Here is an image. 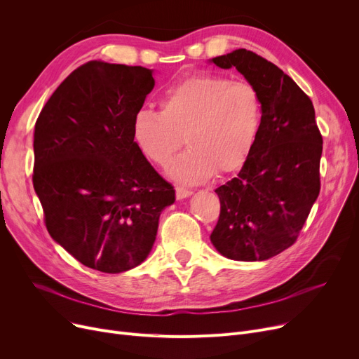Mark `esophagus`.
Returning <instances> with one entry per match:
<instances>
[{
    "mask_svg": "<svg viewBox=\"0 0 359 359\" xmlns=\"http://www.w3.org/2000/svg\"><path fill=\"white\" fill-rule=\"evenodd\" d=\"M191 195H192V191H191V189H187V187H184V186H182V184H177V186H176V198H177V199H184V198L191 196Z\"/></svg>",
    "mask_w": 359,
    "mask_h": 359,
    "instance_id": "esophagus-1",
    "label": "esophagus"
}]
</instances>
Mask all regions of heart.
Instances as JSON below:
<instances>
[{"label":"heart","mask_w":359,"mask_h":359,"mask_svg":"<svg viewBox=\"0 0 359 359\" xmlns=\"http://www.w3.org/2000/svg\"><path fill=\"white\" fill-rule=\"evenodd\" d=\"M263 121L259 90L249 81L221 74H195L168 86L160 111L140 109L132 119V138L151 163L167 165L175 179L199 183L215 170L230 173L248 161Z\"/></svg>","instance_id":"1"}]
</instances>
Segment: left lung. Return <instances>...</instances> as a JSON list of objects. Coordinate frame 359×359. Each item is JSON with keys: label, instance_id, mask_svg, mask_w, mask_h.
<instances>
[{"label": "left lung", "instance_id": "left-lung-1", "mask_svg": "<svg viewBox=\"0 0 359 359\" xmlns=\"http://www.w3.org/2000/svg\"><path fill=\"white\" fill-rule=\"evenodd\" d=\"M236 67L260 93L263 121L253 153L237 177L217 187L221 210L215 249L243 262L291 248L320 192L323 138L307 94L275 64L246 49L211 60Z\"/></svg>", "mask_w": 359, "mask_h": 359}]
</instances>
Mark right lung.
<instances>
[{
	"instance_id": "right-lung-1",
	"label": "right lung",
	"mask_w": 359,
	"mask_h": 359,
	"mask_svg": "<svg viewBox=\"0 0 359 359\" xmlns=\"http://www.w3.org/2000/svg\"><path fill=\"white\" fill-rule=\"evenodd\" d=\"M153 87L148 68L90 61L55 90L34 125L33 187L48 233L104 273L141 265L175 202L173 186L132 138Z\"/></svg>"
}]
</instances>
